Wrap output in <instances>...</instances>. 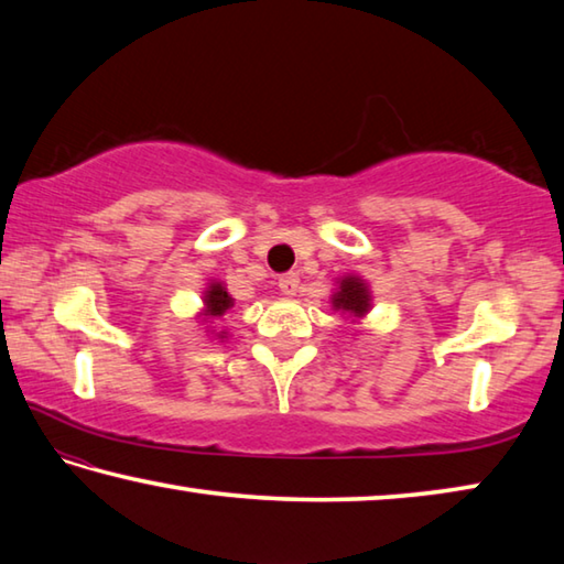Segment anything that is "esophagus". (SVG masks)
Segmentation results:
<instances>
[{
    "instance_id": "obj_1",
    "label": "esophagus",
    "mask_w": 564,
    "mask_h": 564,
    "mask_svg": "<svg viewBox=\"0 0 564 564\" xmlns=\"http://www.w3.org/2000/svg\"><path fill=\"white\" fill-rule=\"evenodd\" d=\"M279 289L283 295H295L301 291V279L295 273H285L283 279L279 281Z\"/></svg>"
}]
</instances>
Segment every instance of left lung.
I'll return each instance as SVG.
<instances>
[{"instance_id":"8db88e82","label":"left lung","mask_w":564,"mask_h":564,"mask_svg":"<svg viewBox=\"0 0 564 564\" xmlns=\"http://www.w3.org/2000/svg\"><path fill=\"white\" fill-rule=\"evenodd\" d=\"M338 289L333 291L330 295V303L333 308L346 313L348 318L352 321H360L366 313L370 311V289L368 283L360 279V275H343V279L336 281Z\"/></svg>"}]
</instances>
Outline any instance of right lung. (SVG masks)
<instances>
[{"label": "right lung", "mask_w": 564, "mask_h": 564, "mask_svg": "<svg viewBox=\"0 0 564 564\" xmlns=\"http://www.w3.org/2000/svg\"><path fill=\"white\" fill-rule=\"evenodd\" d=\"M202 301H204V305H202V311H198V318H202L204 323H212V318L224 316L228 308H234V299H231V295H228L226 285L221 281L208 283ZM216 338L224 340L226 333L224 330L216 333Z\"/></svg>", "instance_id": "right-lung-1"}]
</instances>
